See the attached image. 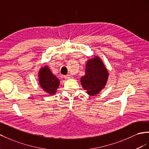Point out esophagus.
I'll return each mask as SVG.
<instances>
[{
    "instance_id": "obj_1",
    "label": "esophagus",
    "mask_w": 149,
    "mask_h": 149,
    "mask_svg": "<svg viewBox=\"0 0 149 149\" xmlns=\"http://www.w3.org/2000/svg\"><path fill=\"white\" fill-rule=\"evenodd\" d=\"M64 77L65 78V79H72V78H74L73 77V76H72V75H65L64 76Z\"/></svg>"
}]
</instances>
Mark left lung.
I'll return each instance as SVG.
<instances>
[{
	"label": "left lung",
	"instance_id": "1",
	"mask_svg": "<svg viewBox=\"0 0 149 149\" xmlns=\"http://www.w3.org/2000/svg\"><path fill=\"white\" fill-rule=\"evenodd\" d=\"M85 75L81 79V82L87 93L91 96L98 94L107 82L108 72L102 60L98 56L87 60Z\"/></svg>",
	"mask_w": 149,
	"mask_h": 149
}]
</instances>
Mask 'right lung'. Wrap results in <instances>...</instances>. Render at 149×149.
I'll return each instance as SVG.
<instances>
[{
    "mask_svg": "<svg viewBox=\"0 0 149 149\" xmlns=\"http://www.w3.org/2000/svg\"><path fill=\"white\" fill-rule=\"evenodd\" d=\"M39 82L42 89L50 95H54L60 85L59 79L53 75L48 66L42 67L39 72Z\"/></svg>",
    "mask_w": 149,
    "mask_h": 149,
    "instance_id": "1",
    "label": "right lung"
}]
</instances>
